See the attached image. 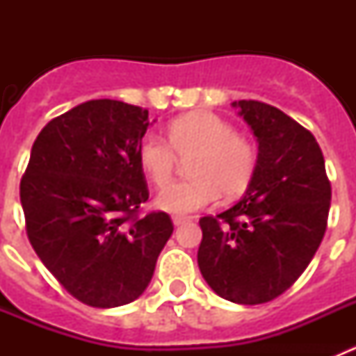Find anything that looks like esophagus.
<instances>
[{
	"instance_id": "1",
	"label": "esophagus",
	"mask_w": 356,
	"mask_h": 356,
	"mask_svg": "<svg viewBox=\"0 0 356 356\" xmlns=\"http://www.w3.org/2000/svg\"><path fill=\"white\" fill-rule=\"evenodd\" d=\"M188 221V217H184V216H175L172 217V225L175 226H180L184 225V222Z\"/></svg>"
}]
</instances>
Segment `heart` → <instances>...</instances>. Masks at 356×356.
I'll return each instance as SVG.
<instances>
[{"label":"heart","mask_w":356,"mask_h":356,"mask_svg":"<svg viewBox=\"0 0 356 356\" xmlns=\"http://www.w3.org/2000/svg\"><path fill=\"white\" fill-rule=\"evenodd\" d=\"M168 140L144 135L137 149L139 165L156 187L167 184L177 156L190 158L191 181L162 188L155 200L160 210L176 216L193 213L212 205L219 193L234 200L246 193L253 181L259 153L250 139L219 115L196 110L169 122Z\"/></svg>","instance_id":"1"}]
</instances>
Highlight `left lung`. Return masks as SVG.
<instances>
[{
    "label": "left lung",
    "mask_w": 356,
    "mask_h": 356,
    "mask_svg": "<svg viewBox=\"0 0 356 356\" xmlns=\"http://www.w3.org/2000/svg\"><path fill=\"white\" fill-rule=\"evenodd\" d=\"M232 105L259 143V165L238 203L201 217L197 266L217 296L260 305L284 294L314 259L328 222L332 185L307 128L276 106Z\"/></svg>",
    "instance_id": "obj_1"
}]
</instances>
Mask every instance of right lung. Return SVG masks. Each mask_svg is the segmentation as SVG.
<instances>
[{
	"instance_id": "1",
	"label": "right lung",
	"mask_w": 356,
	"mask_h": 356,
	"mask_svg": "<svg viewBox=\"0 0 356 356\" xmlns=\"http://www.w3.org/2000/svg\"><path fill=\"white\" fill-rule=\"evenodd\" d=\"M147 110L90 99L37 135L21 180L26 235L48 271L78 301L114 308L146 291L171 237V217H139L149 197L137 149Z\"/></svg>"
}]
</instances>
